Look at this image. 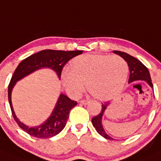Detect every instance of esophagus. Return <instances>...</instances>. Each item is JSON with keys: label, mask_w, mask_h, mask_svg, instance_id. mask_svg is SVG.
<instances>
[{"label": "esophagus", "mask_w": 161, "mask_h": 161, "mask_svg": "<svg viewBox=\"0 0 161 161\" xmlns=\"http://www.w3.org/2000/svg\"><path fill=\"white\" fill-rule=\"evenodd\" d=\"M80 103L83 105H86L88 103H89V100H85V99H83V100L80 101Z\"/></svg>", "instance_id": "1"}]
</instances>
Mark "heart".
Here are the masks:
<instances>
[{
  "label": "heart",
  "mask_w": 161,
  "mask_h": 161,
  "mask_svg": "<svg viewBox=\"0 0 161 161\" xmlns=\"http://www.w3.org/2000/svg\"><path fill=\"white\" fill-rule=\"evenodd\" d=\"M127 62L119 55L88 53L72 60L70 69L62 73V81L67 92L78 97L85 90L101 101H108L122 92L127 79Z\"/></svg>",
  "instance_id": "heart-1"
}]
</instances>
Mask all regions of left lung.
Returning <instances> with one entry per match:
<instances>
[{
  "instance_id": "8db88e82",
  "label": "left lung",
  "mask_w": 161,
  "mask_h": 161,
  "mask_svg": "<svg viewBox=\"0 0 161 161\" xmlns=\"http://www.w3.org/2000/svg\"><path fill=\"white\" fill-rule=\"evenodd\" d=\"M113 52L114 53H116V54L119 55L120 57H122V58L127 62L130 69V77L129 81H128L129 83L137 81V80H145V81H146L148 84V85L151 88H153L149 72H148V69L140 61L135 58L134 57L125 53V52L118 51V50H114ZM108 104H109L108 102H105L104 103H102V109H101L100 113L98 115L95 116V117H93L92 119V123L93 126L96 128V131L101 136H103V137H105L106 139H108V140H114L112 137H110L105 132L104 129H103L102 125V117L103 115V113H104L105 110L108 108Z\"/></svg>"
}]
</instances>
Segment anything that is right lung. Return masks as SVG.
I'll use <instances>...</instances> for the list:
<instances>
[{"mask_svg":"<svg viewBox=\"0 0 161 161\" xmlns=\"http://www.w3.org/2000/svg\"><path fill=\"white\" fill-rule=\"evenodd\" d=\"M83 53L82 50L64 51V50H44L27 57L23 60L15 70L8 85V95L11 111L15 121L19 127L25 132L38 138H50L58 134L66 125L70 110L74 108L77 103L70 99L68 96L61 94L53 112L47 121L36 127H29L16 118L12 104L11 95L16 82L30 73L42 68H50L56 72L58 78H61L64 65L74 57Z\"/></svg>","mask_w":161,"mask_h":161,"instance_id":"right-lung-1","label":"right lung"}]
</instances>
